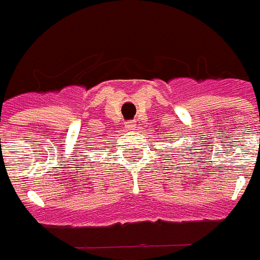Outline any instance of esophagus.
I'll return each mask as SVG.
<instances>
[{"label": "esophagus", "mask_w": 260, "mask_h": 260, "mask_svg": "<svg viewBox=\"0 0 260 260\" xmlns=\"http://www.w3.org/2000/svg\"><path fill=\"white\" fill-rule=\"evenodd\" d=\"M124 127L127 128V130H136L137 122L136 120H127V122H124Z\"/></svg>", "instance_id": "obj_1"}]
</instances>
